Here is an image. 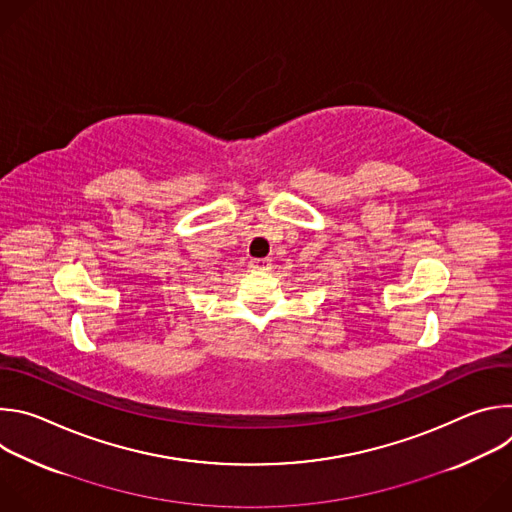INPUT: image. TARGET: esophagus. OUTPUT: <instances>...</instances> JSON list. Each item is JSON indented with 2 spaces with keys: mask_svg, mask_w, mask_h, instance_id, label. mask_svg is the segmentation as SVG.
<instances>
[{
  "mask_svg": "<svg viewBox=\"0 0 512 512\" xmlns=\"http://www.w3.org/2000/svg\"><path fill=\"white\" fill-rule=\"evenodd\" d=\"M249 269H253V271H269L271 269V261L269 259H251L249 261Z\"/></svg>",
  "mask_w": 512,
  "mask_h": 512,
  "instance_id": "esophagus-1",
  "label": "esophagus"
}]
</instances>
